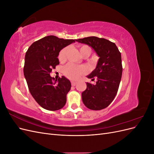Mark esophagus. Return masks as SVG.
<instances>
[{"mask_svg":"<svg viewBox=\"0 0 154 154\" xmlns=\"http://www.w3.org/2000/svg\"><path fill=\"white\" fill-rule=\"evenodd\" d=\"M71 84L72 86H75L76 84V82H71Z\"/></svg>","mask_w":154,"mask_h":154,"instance_id":"obj_1","label":"esophagus"}]
</instances>
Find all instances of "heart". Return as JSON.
<instances>
[{"label": "heart", "mask_w": 154, "mask_h": 154, "mask_svg": "<svg viewBox=\"0 0 154 154\" xmlns=\"http://www.w3.org/2000/svg\"><path fill=\"white\" fill-rule=\"evenodd\" d=\"M67 48H64L60 51L58 59L60 61H64L66 58ZM80 53L82 57L87 55L88 57L91 53V49L88 45H83L80 47ZM63 72L67 77L71 80H76L82 74L87 72V69L84 66H76L72 63H68L63 68Z\"/></svg>", "instance_id": "heart-1"}]
</instances>
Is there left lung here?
Here are the masks:
<instances>
[{"mask_svg": "<svg viewBox=\"0 0 154 154\" xmlns=\"http://www.w3.org/2000/svg\"><path fill=\"white\" fill-rule=\"evenodd\" d=\"M76 42L90 46L99 57L95 69L87 76L92 80L96 78V83L87 82L86 90L82 93L83 103L91 110L103 109L113 101L118 90L123 71L121 53L114 43L96 36Z\"/></svg>", "mask_w": 154, "mask_h": 154, "instance_id": "obj_1", "label": "left lung"}]
</instances>
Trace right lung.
Returning a JSON list of instances; mask_svg holds the SVG:
<instances>
[{"mask_svg":"<svg viewBox=\"0 0 154 154\" xmlns=\"http://www.w3.org/2000/svg\"><path fill=\"white\" fill-rule=\"evenodd\" d=\"M75 41L45 36L32 43L26 53L24 74L27 86L35 101L46 110H58L66 105L71 82L63 76L55 80L50 72L59 64L60 51Z\"/></svg>","mask_w":154,"mask_h":154,"instance_id":"right-lung-1","label":"right lung"}]
</instances>
